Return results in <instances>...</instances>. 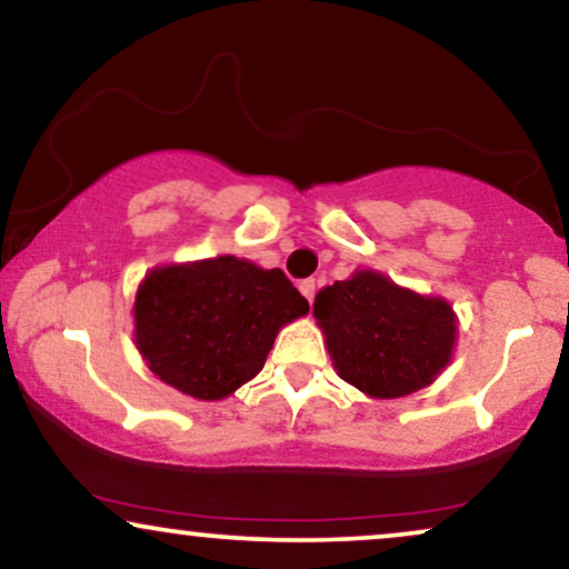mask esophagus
Here are the masks:
<instances>
[{"instance_id": "1", "label": "esophagus", "mask_w": 569, "mask_h": 569, "mask_svg": "<svg viewBox=\"0 0 569 569\" xmlns=\"http://www.w3.org/2000/svg\"><path fill=\"white\" fill-rule=\"evenodd\" d=\"M299 291L305 293L307 301H315V293H318V280H315V278H305V280H301V283H299Z\"/></svg>"}]
</instances>
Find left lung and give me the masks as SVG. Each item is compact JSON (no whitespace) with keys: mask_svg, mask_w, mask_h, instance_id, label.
<instances>
[{"mask_svg":"<svg viewBox=\"0 0 569 569\" xmlns=\"http://www.w3.org/2000/svg\"><path fill=\"white\" fill-rule=\"evenodd\" d=\"M315 318L338 376L378 399L407 397L433 383L457 333L443 299L399 289L378 272H357L322 289Z\"/></svg>","mask_w":569,"mask_h":569,"instance_id":"1","label":"left lung"}]
</instances>
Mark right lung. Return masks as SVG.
<instances>
[{"label": "right lung", "instance_id": "1", "mask_svg": "<svg viewBox=\"0 0 569 569\" xmlns=\"http://www.w3.org/2000/svg\"><path fill=\"white\" fill-rule=\"evenodd\" d=\"M309 305L283 270L236 257L149 272L136 293V347L164 383L222 399L254 378L286 322Z\"/></svg>", "mask_w": 569, "mask_h": 569}]
</instances>
